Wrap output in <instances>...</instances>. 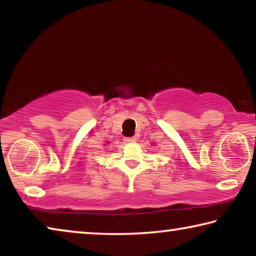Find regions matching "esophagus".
<instances>
[{
  "label": "esophagus",
  "mask_w": 256,
  "mask_h": 256,
  "mask_svg": "<svg viewBox=\"0 0 256 256\" xmlns=\"http://www.w3.org/2000/svg\"><path fill=\"white\" fill-rule=\"evenodd\" d=\"M138 140L136 136H128V138H124V141L128 142V144H132V142H136Z\"/></svg>",
  "instance_id": "obj_1"
}]
</instances>
